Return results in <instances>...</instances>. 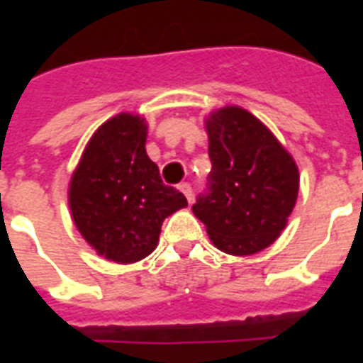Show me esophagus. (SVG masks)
<instances>
[{
  "mask_svg": "<svg viewBox=\"0 0 363 363\" xmlns=\"http://www.w3.org/2000/svg\"><path fill=\"white\" fill-rule=\"evenodd\" d=\"M179 190H181L184 196H186V199L192 203V199H194V194H192V186H190V182H181L179 184Z\"/></svg>",
  "mask_w": 363,
  "mask_h": 363,
  "instance_id": "obj_1",
  "label": "esophagus"
}]
</instances>
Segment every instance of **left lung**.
Listing matches in <instances>:
<instances>
[{"instance_id":"1","label":"left lung","mask_w":363,"mask_h":363,"mask_svg":"<svg viewBox=\"0 0 363 363\" xmlns=\"http://www.w3.org/2000/svg\"><path fill=\"white\" fill-rule=\"evenodd\" d=\"M207 133L213 169L192 205L194 215L224 252H259L281 235L296 205V162L275 135L241 107L213 113Z\"/></svg>"}]
</instances>
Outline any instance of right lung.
<instances>
[{
	"mask_svg": "<svg viewBox=\"0 0 363 363\" xmlns=\"http://www.w3.org/2000/svg\"><path fill=\"white\" fill-rule=\"evenodd\" d=\"M145 141L141 116L111 118L94 133L71 179L69 207L79 232L118 264L152 252L165 216L188 205L184 194L164 184Z\"/></svg>",
	"mask_w": 363,
	"mask_h": 363,
	"instance_id": "right-lung-1",
	"label": "right lung"
}]
</instances>
